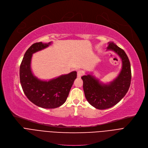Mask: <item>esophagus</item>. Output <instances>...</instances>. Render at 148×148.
Returning <instances> with one entry per match:
<instances>
[{
  "label": "esophagus",
  "mask_w": 148,
  "mask_h": 148,
  "mask_svg": "<svg viewBox=\"0 0 148 148\" xmlns=\"http://www.w3.org/2000/svg\"><path fill=\"white\" fill-rule=\"evenodd\" d=\"M84 74V71L82 70H79L77 71V77H81Z\"/></svg>",
  "instance_id": "34e87169"
}]
</instances>
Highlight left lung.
<instances>
[{
  "label": "left lung",
  "mask_w": 148,
  "mask_h": 148,
  "mask_svg": "<svg viewBox=\"0 0 148 148\" xmlns=\"http://www.w3.org/2000/svg\"><path fill=\"white\" fill-rule=\"evenodd\" d=\"M108 50H112L119 55L122 60V70L112 82L108 84L99 83L90 75H83V90L87 101L98 110H105L119 103L126 95L131 83L130 62L123 49L113 42L108 43Z\"/></svg>",
  "instance_id": "8db88e82"
}]
</instances>
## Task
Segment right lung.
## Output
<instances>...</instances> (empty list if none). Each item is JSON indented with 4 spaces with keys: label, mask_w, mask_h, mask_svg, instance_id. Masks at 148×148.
Listing matches in <instances>:
<instances>
[{
    "label": "right lung",
    "mask_w": 148,
    "mask_h": 148,
    "mask_svg": "<svg viewBox=\"0 0 148 148\" xmlns=\"http://www.w3.org/2000/svg\"><path fill=\"white\" fill-rule=\"evenodd\" d=\"M51 43L38 42L33 44L25 53L19 68L20 83L27 97L36 105L47 109L58 108L65 103L77 78L76 71L48 82L38 80L33 75L30 67L32 55Z\"/></svg>",
    "instance_id": "right-lung-1"
}]
</instances>
